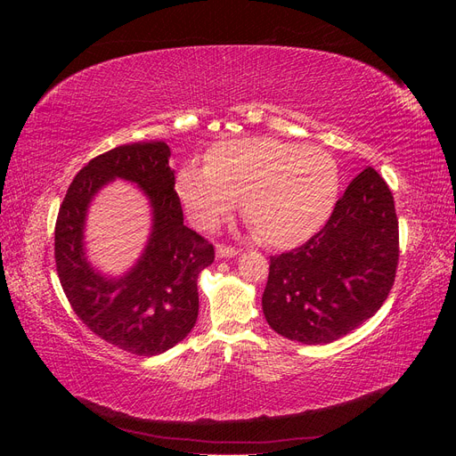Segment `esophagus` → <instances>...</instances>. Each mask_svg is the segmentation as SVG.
Here are the masks:
<instances>
[{
    "label": "esophagus",
    "mask_w": 456,
    "mask_h": 456,
    "mask_svg": "<svg viewBox=\"0 0 456 456\" xmlns=\"http://www.w3.org/2000/svg\"><path fill=\"white\" fill-rule=\"evenodd\" d=\"M240 251L236 249V247H232V245H224V243H218L216 245V256L218 258H232V256H236Z\"/></svg>",
    "instance_id": "esophagus-1"
}]
</instances>
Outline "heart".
<instances>
[{
	"instance_id": "1",
	"label": "heart",
	"mask_w": 456,
	"mask_h": 456,
	"mask_svg": "<svg viewBox=\"0 0 456 456\" xmlns=\"http://www.w3.org/2000/svg\"><path fill=\"white\" fill-rule=\"evenodd\" d=\"M205 161L183 165L175 178L178 200L203 230H213L243 201L260 241L293 247L312 238L337 205L338 165L323 148L245 136L211 146Z\"/></svg>"
}]
</instances>
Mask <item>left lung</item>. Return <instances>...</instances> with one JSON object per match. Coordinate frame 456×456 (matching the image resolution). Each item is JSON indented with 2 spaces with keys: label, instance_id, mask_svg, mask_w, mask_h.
<instances>
[{
  "label": "left lung",
  "instance_id": "obj_1",
  "mask_svg": "<svg viewBox=\"0 0 456 456\" xmlns=\"http://www.w3.org/2000/svg\"><path fill=\"white\" fill-rule=\"evenodd\" d=\"M399 260L394 196L367 167L325 226L293 251L270 256L262 310L270 327L302 344H327L360 327L388 298Z\"/></svg>",
  "mask_w": 456,
  "mask_h": 456
}]
</instances>
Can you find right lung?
I'll list each match as a JSON object with an SVG mask.
<instances>
[{"mask_svg":"<svg viewBox=\"0 0 456 456\" xmlns=\"http://www.w3.org/2000/svg\"><path fill=\"white\" fill-rule=\"evenodd\" d=\"M165 142L123 144L93 158L68 188L54 224V262L64 295L96 337L134 355H158L186 338L200 312L198 275L215 260L213 243L184 226ZM139 183L155 224L142 260L108 281L83 253V226L92 196L106 182Z\"/></svg>","mask_w":456,"mask_h":456,"instance_id":"right-lung-1","label":"right lung"}]
</instances>
